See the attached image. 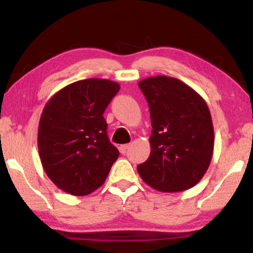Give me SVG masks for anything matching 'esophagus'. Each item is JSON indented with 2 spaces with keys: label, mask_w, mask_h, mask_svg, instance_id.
I'll list each match as a JSON object with an SVG mask.
<instances>
[{
  "label": "esophagus",
  "mask_w": 253,
  "mask_h": 253,
  "mask_svg": "<svg viewBox=\"0 0 253 253\" xmlns=\"http://www.w3.org/2000/svg\"><path fill=\"white\" fill-rule=\"evenodd\" d=\"M129 146H130L129 144H124V145H121V146H120V152H121V153H122V154L126 153L127 148H129Z\"/></svg>",
  "instance_id": "obj_1"
}]
</instances>
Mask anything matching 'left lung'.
<instances>
[{
	"mask_svg": "<svg viewBox=\"0 0 253 253\" xmlns=\"http://www.w3.org/2000/svg\"><path fill=\"white\" fill-rule=\"evenodd\" d=\"M148 102L151 154L137 167L141 179L161 192H179L199 183L212 160L214 129L202 95L177 78L138 83Z\"/></svg>",
	"mask_w": 253,
	"mask_h": 253,
	"instance_id": "obj_1",
	"label": "left lung"
}]
</instances>
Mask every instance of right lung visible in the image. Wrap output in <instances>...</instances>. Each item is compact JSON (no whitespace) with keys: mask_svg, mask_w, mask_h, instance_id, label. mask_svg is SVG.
<instances>
[{"mask_svg":"<svg viewBox=\"0 0 253 253\" xmlns=\"http://www.w3.org/2000/svg\"><path fill=\"white\" fill-rule=\"evenodd\" d=\"M119 89L108 79H84L44 105L38 148L44 172L62 191L86 196L105 183L120 152L108 139L102 115Z\"/></svg>","mask_w":253,"mask_h":253,"instance_id":"add662e5","label":"right lung"}]
</instances>
